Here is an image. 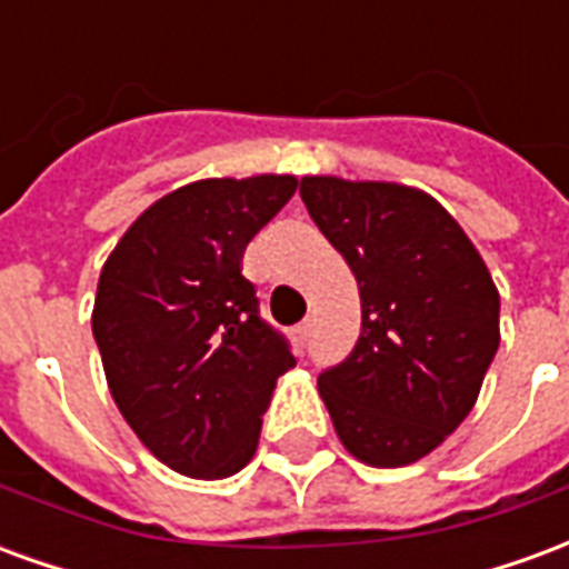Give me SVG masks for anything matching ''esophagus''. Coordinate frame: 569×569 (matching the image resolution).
<instances>
[{
	"label": "esophagus",
	"instance_id": "1",
	"mask_svg": "<svg viewBox=\"0 0 569 569\" xmlns=\"http://www.w3.org/2000/svg\"><path fill=\"white\" fill-rule=\"evenodd\" d=\"M296 341H298V347H308V341H310V322H301V326H296Z\"/></svg>",
	"mask_w": 569,
	"mask_h": 569
}]
</instances>
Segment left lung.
<instances>
[{
	"label": "left lung",
	"instance_id": "8db88e82",
	"mask_svg": "<svg viewBox=\"0 0 569 569\" xmlns=\"http://www.w3.org/2000/svg\"><path fill=\"white\" fill-rule=\"evenodd\" d=\"M301 200L362 301L357 347L317 381L335 432L362 463H415L463 423L500 347L488 264L418 188L305 176Z\"/></svg>",
	"mask_w": 569,
	"mask_h": 569
}]
</instances>
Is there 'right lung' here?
Masks as SVG:
<instances>
[{"label":"right lung","mask_w":569,"mask_h":569,"mask_svg":"<svg viewBox=\"0 0 569 569\" xmlns=\"http://www.w3.org/2000/svg\"><path fill=\"white\" fill-rule=\"evenodd\" d=\"M296 176L200 179L154 200L106 259L93 338L118 411L161 463L228 478L252 460L277 378L296 366L259 317L243 249Z\"/></svg>","instance_id":"add662e5"}]
</instances>
